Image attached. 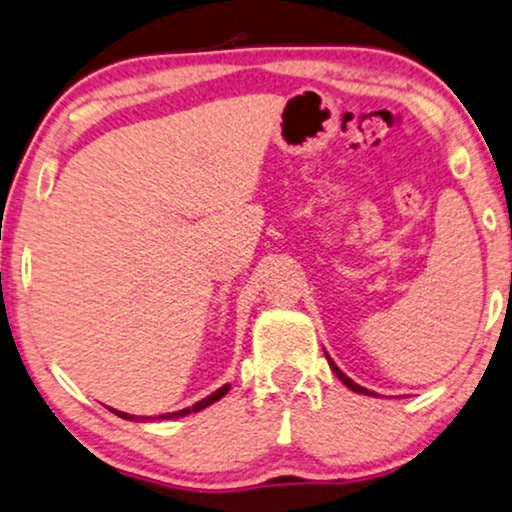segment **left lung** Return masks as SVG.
Here are the masks:
<instances>
[{"label":"left lung","instance_id":"1","mask_svg":"<svg viewBox=\"0 0 512 512\" xmlns=\"http://www.w3.org/2000/svg\"><path fill=\"white\" fill-rule=\"evenodd\" d=\"M325 356H327V353H325ZM327 363H330V367H332V372H335V374H337V377H339V379H342V381H344V384L351 388V391H356V393H363V395H372V391H367V388H363V386H358V384H356V381H351L349 377H346V374H344L342 370H339V367H337L335 363H332V358H330V356H327Z\"/></svg>","mask_w":512,"mask_h":512}]
</instances>
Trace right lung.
<instances>
[{
  "mask_svg": "<svg viewBox=\"0 0 512 512\" xmlns=\"http://www.w3.org/2000/svg\"><path fill=\"white\" fill-rule=\"evenodd\" d=\"M229 391V384H224L222 388H217L215 393H210L208 398H203V400H199V403L196 405H192V407H185V410H180V412H170V414H159V419H177V417H187V414H192V412H199V410H206L208 405H213V403H217V400L222 398L224 393ZM114 414H117V417H121V419H138V417H133V414H126V412H117V410H112Z\"/></svg>",
  "mask_w": 512,
  "mask_h": 512,
  "instance_id": "add662e5",
  "label": "right lung"
}]
</instances>
